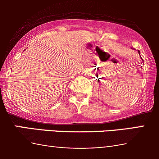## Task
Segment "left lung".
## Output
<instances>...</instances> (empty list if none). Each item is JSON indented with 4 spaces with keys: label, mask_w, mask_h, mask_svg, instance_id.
<instances>
[{
    "label": "left lung",
    "mask_w": 159,
    "mask_h": 159,
    "mask_svg": "<svg viewBox=\"0 0 159 159\" xmlns=\"http://www.w3.org/2000/svg\"><path fill=\"white\" fill-rule=\"evenodd\" d=\"M139 54H140V51H139Z\"/></svg>",
    "instance_id": "left-lung-1"
}]
</instances>
